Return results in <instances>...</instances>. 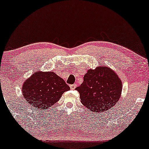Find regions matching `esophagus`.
<instances>
[{"label":"esophagus","instance_id":"esophagus-1","mask_svg":"<svg viewBox=\"0 0 149 149\" xmlns=\"http://www.w3.org/2000/svg\"><path fill=\"white\" fill-rule=\"evenodd\" d=\"M76 87H77V85L76 84H73V85H70V89H74L75 88H76Z\"/></svg>","mask_w":149,"mask_h":149}]
</instances>
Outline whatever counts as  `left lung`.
Returning <instances> with one entry per match:
<instances>
[{"instance_id":"1","label":"left lung","mask_w":149,"mask_h":149,"mask_svg":"<svg viewBox=\"0 0 149 149\" xmlns=\"http://www.w3.org/2000/svg\"><path fill=\"white\" fill-rule=\"evenodd\" d=\"M76 89L81 103L95 113L103 112L113 107L121 94L122 83L118 75L109 67L89 69L83 82Z\"/></svg>"}]
</instances>
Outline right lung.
<instances>
[{
	"mask_svg": "<svg viewBox=\"0 0 149 149\" xmlns=\"http://www.w3.org/2000/svg\"><path fill=\"white\" fill-rule=\"evenodd\" d=\"M70 87L63 79L54 72L38 70L24 82L22 93L32 107L41 110L48 109L58 102Z\"/></svg>",
	"mask_w": 149,
	"mask_h": 149,
	"instance_id": "obj_1",
	"label": "right lung"
}]
</instances>
